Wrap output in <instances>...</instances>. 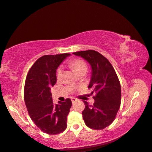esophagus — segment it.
Returning <instances> with one entry per match:
<instances>
[{"mask_svg":"<svg viewBox=\"0 0 152 152\" xmlns=\"http://www.w3.org/2000/svg\"><path fill=\"white\" fill-rule=\"evenodd\" d=\"M71 99V101H72V103L75 102L77 101V99H76V98H75V97H72Z\"/></svg>","mask_w":152,"mask_h":152,"instance_id":"obj_1","label":"esophagus"}]
</instances>
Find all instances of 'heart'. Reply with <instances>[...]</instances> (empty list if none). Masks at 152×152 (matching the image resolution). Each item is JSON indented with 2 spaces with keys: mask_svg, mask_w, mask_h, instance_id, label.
Listing matches in <instances>:
<instances>
[{
  "mask_svg": "<svg viewBox=\"0 0 152 152\" xmlns=\"http://www.w3.org/2000/svg\"><path fill=\"white\" fill-rule=\"evenodd\" d=\"M71 66L74 69V71H75L76 72L81 70V69H83L87 68L86 63L83 61V60H80V59H77V60H74V61H72L71 63ZM62 72V67H60L58 68L57 71V76L59 77L60 75H61Z\"/></svg>",
  "mask_w": 152,
  "mask_h": 152,
  "instance_id": "1",
  "label": "heart"
}]
</instances>
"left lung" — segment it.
<instances>
[{"instance_id": "left-lung-1", "label": "left lung", "mask_w": 152, "mask_h": 152, "mask_svg": "<svg viewBox=\"0 0 152 152\" xmlns=\"http://www.w3.org/2000/svg\"><path fill=\"white\" fill-rule=\"evenodd\" d=\"M74 55L86 60L92 67V76L88 88L96 92L95 102L90 105L83 101V118L87 127L102 130L113 122L121 103V86L113 67L106 57L99 52L90 50L77 51Z\"/></svg>"}]
</instances>
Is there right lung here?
<instances>
[{
    "mask_svg": "<svg viewBox=\"0 0 152 152\" xmlns=\"http://www.w3.org/2000/svg\"><path fill=\"white\" fill-rule=\"evenodd\" d=\"M70 53L44 55L30 69L25 80L24 100L30 118L43 132L58 134L67 128L72 102L66 99L54 104L51 87L57 82V69Z\"/></svg>",
    "mask_w": 152,
    "mask_h": 152,
    "instance_id": "obj_1",
    "label": "right lung"
}]
</instances>
